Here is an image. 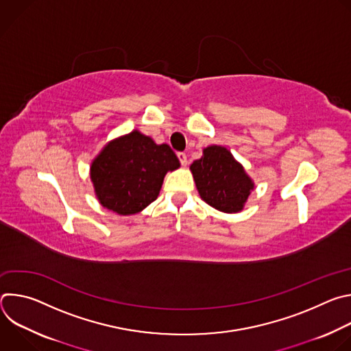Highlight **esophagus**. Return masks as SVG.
<instances>
[{"label": "esophagus", "mask_w": 351, "mask_h": 351, "mask_svg": "<svg viewBox=\"0 0 351 351\" xmlns=\"http://www.w3.org/2000/svg\"><path fill=\"white\" fill-rule=\"evenodd\" d=\"M178 158H179V161H180V164H182L183 167L187 165V156H186L184 153H179V154H178Z\"/></svg>", "instance_id": "1"}]
</instances>
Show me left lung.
I'll list each match as a JSON object with an SVG mask.
<instances>
[{"label": "left lung", "instance_id": "1", "mask_svg": "<svg viewBox=\"0 0 351 351\" xmlns=\"http://www.w3.org/2000/svg\"><path fill=\"white\" fill-rule=\"evenodd\" d=\"M190 171L199 197L221 213L243 211L248 195L254 190L253 179L223 145L206 147L202 158L190 165Z\"/></svg>", "mask_w": 351, "mask_h": 351}]
</instances>
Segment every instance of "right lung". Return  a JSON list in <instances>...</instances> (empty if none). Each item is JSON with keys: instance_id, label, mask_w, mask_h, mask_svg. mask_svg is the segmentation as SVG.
Returning <instances> with one entry per match:
<instances>
[{"instance_id": "add662e5", "label": "right lung", "mask_w": 351, "mask_h": 351, "mask_svg": "<svg viewBox=\"0 0 351 351\" xmlns=\"http://www.w3.org/2000/svg\"><path fill=\"white\" fill-rule=\"evenodd\" d=\"M180 167L168 144L140 130L108 141L90 167L98 203L118 215L141 213L158 197L164 178Z\"/></svg>"}]
</instances>
